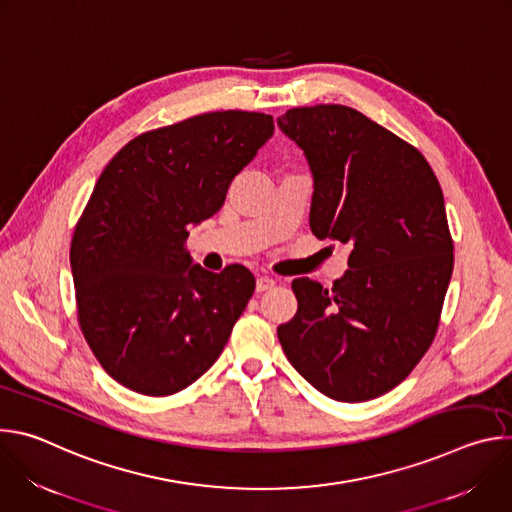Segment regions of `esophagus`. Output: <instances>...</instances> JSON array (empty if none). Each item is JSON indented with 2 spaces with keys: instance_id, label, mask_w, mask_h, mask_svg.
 I'll return each mask as SVG.
<instances>
[{
  "instance_id": "34e87169",
  "label": "esophagus",
  "mask_w": 512,
  "mask_h": 512,
  "mask_svg": "<svg viewBox=\"0 0 512 512\" xmlns=\"http://www.w3.org/2000/svg\"><path fill=\"white\" fill-rule=\"evenodd\" d=\"M273 285H275V279H271V277H267V275L257 277V291H267V289H271Z\"/></svg>"
}]
</instances>
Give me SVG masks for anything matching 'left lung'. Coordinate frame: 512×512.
<instances>
[{"label": "left lung", "mask_w": 512, "mask_h": 512, "mask_svg": "<svg viewBox=\"0 0 512 512\" xmlns=\"http://www.w3.org/2000/svg\"><path fill=\"white\" fill-rule=\"evenodd\" d=\"M279 129L314 176L310 229L352 247L330 289L298 277V312L277 328L287 360L344 403L397 387L431 346L454 269L442 186L427 160L344 105L285 111Z\"/></svg>", "instance_id": "obj_1"}]
</instances>
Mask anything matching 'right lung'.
Returning a JSON list of instances; mask_svg holds the SVG:
<instances>
[{"label": "right lung", "instance_id": "obj_1", "mask_svg": "<svg viewBox=\"0 0 512 512\" xmlns=\"http://www.w3.org/2000/svg\"><path fill=\"white\" fill-rule=\"evenodd\" d=\"M273 117L202 113L131 139L101 172L70 243L83 336L123 387L164 397L221 356L255 291L243 265L212 273L186 239L225 204Z\"/></svg>", "mask_w": 512, "mask_h": 512}]
</instances>
